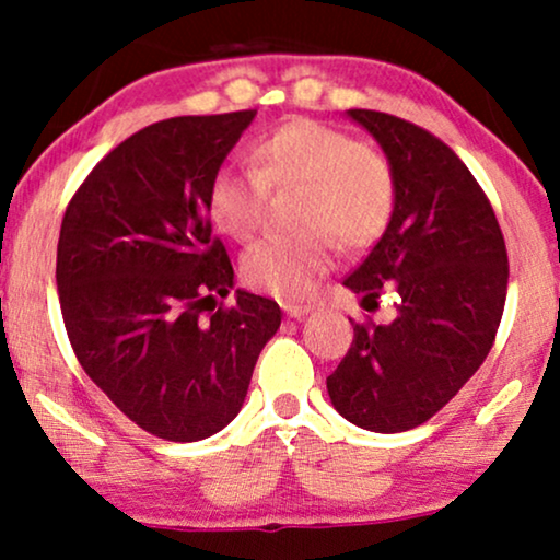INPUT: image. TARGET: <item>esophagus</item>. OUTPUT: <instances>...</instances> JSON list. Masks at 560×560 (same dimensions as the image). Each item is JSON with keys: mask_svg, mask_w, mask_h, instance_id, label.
I'll return each instance as SVG.
<instances>
[{"mask_svg": "<svg viewBox=\"0 0 560 560\" xmlns=\"http://www.w3.org/2000/svg\"><path fill=\"white\" fill-rule=\"evenodd\" d=\"M282 311H285V316H288V318H303V316H308V313H311L313 308H311V305L285 303V305H282Z\"/></svg>", "mask_w": 560, "mask_h": 560, "instance_id": "obj_1", "label": "esophagus"}]
</instances>
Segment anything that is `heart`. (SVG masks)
<instances>
[{
  "label": "heart",
  "mask_w": 560,
  "mask_h": 560,
  "mask_svg": "<svg viewBox=\"0 0 560 560\" xmlns=\"http://www.w3.org/2000/svg\"><path fill=\"white\" fill-rule=\"evenodd\" d=\"M252 167L224 165L209 183V217L234 240H249L267 190L303 188L295 236H265L244 252L242 275L278 298L308 295L334 265V240L357 249L377 240L395 209V175L380 150L341 129L295 119L259 137Z\"/></svg>",
  "instance_id": "b5f03b06"
}]
</instances>
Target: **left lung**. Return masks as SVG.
<instances>
[{
  "instance_id": "left-lung-1",
  "label": "left lung",
  "mask_w": 560,
  "mask_h": 560,
  "mask_svg": "<svg viewBox=\"0 0 560 560\" xmlns=\"http://www.w3.org/2000/svg\"><path fill=\"white\" fill-rule=\"evenodd\" d=\"M385 152L395 209L385 234L343 280L389 324H351L354 341L326 380L331 405L372 433H402L433 418L492 349L508 298V249L485 190L456 152L393 114L349 109Z\"/></svg>"
}]
</instances>
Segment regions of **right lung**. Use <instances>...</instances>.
<instances>
[{"label": "right lung", "mask_w": 560, "mask_h": 560, "mask_svg": "<svg viewBox=\"0 0 560 560\" xmlns=\"http://www.w3.org/2000/svg\"><path fill=\"white\" fill-rule=\"evenodd\" d=\"M257 112L173 117L114 148L68 203L56 285L75 359L158 439L219 433L247 397L280 305L234 289L211 236L209 183Z\"/></svg>", "instance_id": "right-lung-1"}]
</instances>
